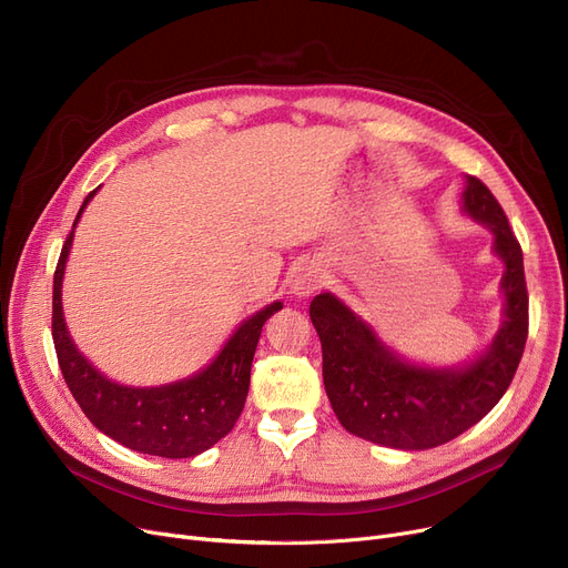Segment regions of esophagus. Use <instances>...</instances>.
Instances as JSON below:
<instances>
[{
    "label": "esophagus",
    "instance_id": "34e87169",
    "mask_svg": "<svg viewBox=\"0 0 568 568\" xmlns=\"http://www.w3.org/2000/svg\"><path fill=\"white\" fill-rule=\"evenodd\" d=\"M320 283H322L320 272H315V268H302V272L296 274L292 281V292L300 296H308L320 287Z\"/></svg>",
    "mask_w": 568,
    "mask_h": 568
}]
</instances>
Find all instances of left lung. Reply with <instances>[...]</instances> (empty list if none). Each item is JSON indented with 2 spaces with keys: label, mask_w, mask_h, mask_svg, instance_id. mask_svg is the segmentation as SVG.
Here are the masks:
<instances>
[{
  "label": "left lung",
  "mask_w": 568,
  "mask_h": 568,
  "mask_svg": "<svg viewBox=\"0 0 568 568\" xmlns=\"http://www.w3.org/2000/svg\"><path fill=\"white\" fill-rule=\"evenodd\" d=\"M463 209L495 234V253L506 264L504 322L479 359L460 368L407 364L334 294L311 302L326 396L341 426L356 437L405 452L433 449L479 424L518 371L529 329L523 248L490 189L471 174Z\"/></svg>",
  "instance_id": "1"
}]
</instances>
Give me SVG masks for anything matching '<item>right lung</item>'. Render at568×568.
<instances>
[{
	"label": "right lung",
	"instance_id": "right-lung-1",
	"mask_svg": "<svg viewBox=\"0 0 568 568\" xmlns=\"http://www.w3.org/2000/svg\"><path fill=\"white\" fill-rule=\"evenodd\" d=\"M94 193L84 197L73 230ZM73 230L67 236L52 278V341L59 368L73 398L89 422L126 449L161 458H193L206 452L234 428L242 414L262 326L283 304L274 302L251 315L230 336L216 359L189 379L152 386V389L116 384L78 352L64 322L62 278L73 244Z\"/></svg>",
	"mask_w": 568,
	"mask_h": 568
}]
</instances>
